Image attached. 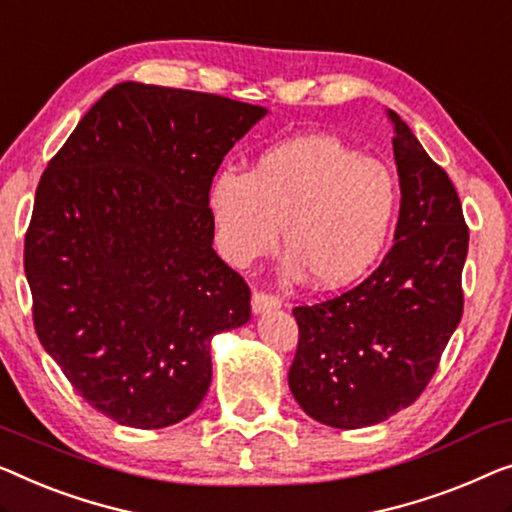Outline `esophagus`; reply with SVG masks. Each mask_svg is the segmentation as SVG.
<instances>
[{
    "instance_id": "34e87169",
    "label": "esophagus",
    "mask_w": 512,
    "mask_h": 512,
    "mask_svg": "<svg viewBox=\"0 0 512 512\" xmlns=\"http://www.w3.org/2000/svg\"><path fill=\"white\" fill-rule=\"evenodd\" d=\"M274 307H279L277 295L268 293V291H261V288H254V295H251V309H254L256 314L274 309Z\"/></svg>"
}]
</instances>
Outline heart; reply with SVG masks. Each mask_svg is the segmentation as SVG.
<instances>
[{
	"mask_svg": "<svg viewBox=\"0 0 512 512\" xmlns=\"http://www.w3.org/2000/svg\"><path fill=\"white\" fill-rule=\"evenodd\" d=\"M219 251L247 268L284 233L288 270L323 288L348 286L379 263L395 226L399 184L374 157L330 136H302L263 150L242 173L224 168L210 184Z\"/></svg>",
	"mask_w": 512,
	"mask_h": 512,
	"instance_id": "1",
	"label": "heart"
}]
</instances>
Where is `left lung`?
<instances>
[{"mask_svg":"<svg viewBox=\"0 0 512 512\" xmlns=\"http://www.w3.org/2000/svg\"><path fill=\"white\" fill-rule=\"evenodd\" d=\"M402 207L395 247L358 286L293 309L288 385L302 411L339 429L376 425L427 388L464 311L469 226L455 184L397 113Z\"/></svg>","mask_w":512,"mask_h":512,"instance_id":"left-lung-1","label":"left lung"}]
</instances>
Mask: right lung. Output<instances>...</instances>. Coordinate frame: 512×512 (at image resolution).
<instances>
[{"instance_id":"obj_1","label":"right lung","mask_w":512,"mask_h":512,"mask_svg":"<svg viewBox=\"0 0 512 512\" xmlns=\"http://www.w3.org/2000/svg\"><path fill=\"white\" fill-rule=\"evenodd\" d=\"M265 108L120 83L66 138L36 187L25 274L39 342L103 416L159 429L212 381L210 339L251 316L212 249V177Z\"/></svg>"}]
</instances>
